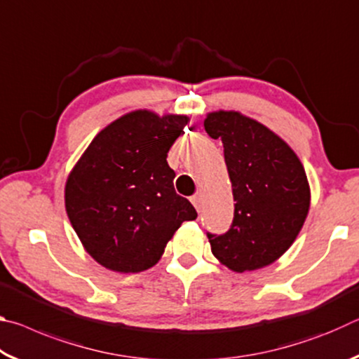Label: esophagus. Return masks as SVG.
Wrapping results in <instances>:
<instances>
[{"label": "esophagus", "instance_id": "obj_1", "mask_svg": "<svg viewBox=\"0 0 359 359\" xmlns=\"http://www.w3.org/2000/svg\"><path fill=\"white\" fill-rule=\"evenodd\" d=\"M191 203L194 208H196V210L199 212L201 210V204H203V194H194V196L191 198Z\"/></svg>", "mask_w": 359, "mask_h": 359}]
</instances>
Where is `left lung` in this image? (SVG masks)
<instances>
[{"label":"left lung","instance_id":"left-lung-1","mask_svg":"<svg viewBox=\"0 0 359 359\" xmlns=\"http://www.w3.org/2000/svg\"><path fill=\"white\" fill-rule=\"evenodd\" d=\"M204 130L222 139L236 201L228 233L208 234L210 250L239 274L269 266L296 241L311 209L302 163L280 136L238 111L209 112Z\"/></svg>","mask_w":359,"mask_h":359}]
</instances>
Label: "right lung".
I'll use <instances>...</instances> for the list:
<instances>
[{
	"label": "right lung",
	"mask_w": 359,
	"mask_h": 359,
	"mask_svg": "<svg viewBox=\"0 0 359 359\" xmlns=\"http://www.w3.org/2000/svg\"><path fill=\"white\" fill-rule=\"evenodd\" d=\"M188 121L180 114L131 111L102 128L71 169L66 214L85 252L106 269H150L180 224L198 217L175 193L166 161Z\"/></svg>",
	"instance_id": "obj_1"
}]
</instances>
